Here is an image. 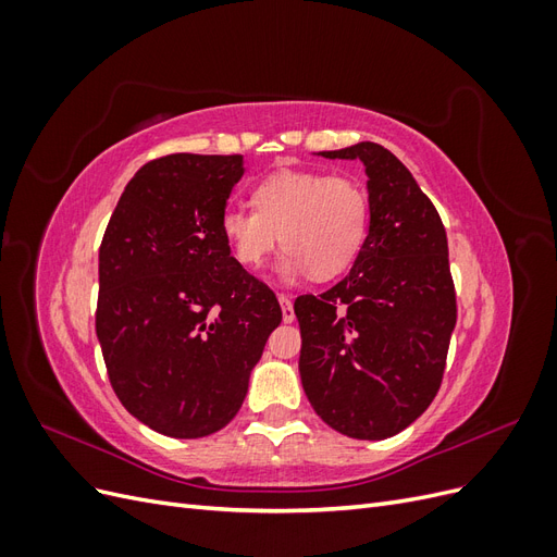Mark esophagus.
Segmentation results:
<instances>
[{"mask_svg": "<svg viewBox=\"0 0 557 557\" xmlns=\"http://www.w3.org/2000/svg\"><path fill=\"white\" fill-rule=\"evenodd\" d=\"M281 309H283V323H293L295 320V309H293V299L288 295H278Z\"/></svg>", "mask_w": 557, "mask_h": 557, "instance_id": "34e87169", "label": "esophagus"}]
</instances>
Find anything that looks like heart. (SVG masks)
I'll use <instances>...</instances> for the list:
<instances>
[{"label":"heart","mask_w":557,"mask_h":557,"mask_svg":"<svg viewBox=\"0 0 557 557\" xmlns=\"http://www.w3.org/2000/svg\"><path fill=\"white\" fill-rule=\"evenodd\" d=\"M252 205L221 215L223 237L246 269H260L283 244V276L332 278L352 264L367 237L369 199L348 176L283 170L252 188Z\"/></svg>","instance_id":"b5f03b06"}]
</instances>
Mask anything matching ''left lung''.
<instances>
[{
  "label": "left lung",
  "instance_id": "8db88e82",
  "mask_svg": "<svg viewBox=\"0 0 557 557\" xmlns=\"http://www.w3.org/2000/svg\"><path fill=\"white\" fill-rule=\"evenodd\" d=\"M360 160L369 232L346 278L295 299L299 374L313 411L352 440H387L440 393L458 318L440 213L391 150L362 141L318 153Z\"/></svg>",
  "mask_w": 557,
  "mask_h": 557
}]
</instances>
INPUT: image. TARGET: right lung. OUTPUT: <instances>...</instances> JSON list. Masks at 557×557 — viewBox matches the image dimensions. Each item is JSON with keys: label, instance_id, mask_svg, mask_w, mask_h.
I'll list each match as a JSON object with an SVG mask.
<instances>
[{"label": "right lung", "instance_id": "1", "mask_svg": "<svg viewBox=\"0 0 557 557\" xmlns=\"http://www.w3.org/2000/svg\"><path fill=\"white\" fill-rule=\"evenodd\" d=\"M242 156L174 153L125 185L99 246L95 330L113 393L174 440L223 430L281 323L221 232Z\"/></svg>", "mask_w": 557, "mask_h": 557}]
</instances>
